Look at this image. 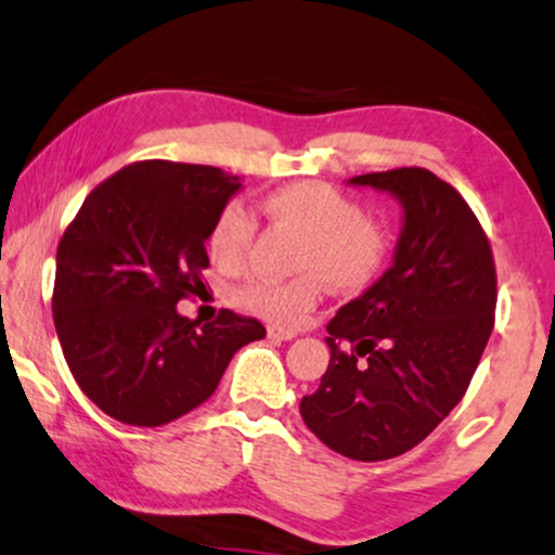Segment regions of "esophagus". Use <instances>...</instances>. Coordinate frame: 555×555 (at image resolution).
<instances>
[{"label":"esophagus","mask_w":555,"mask_h":555,"mask_svg":"<svg viewBox=\"0 0 555 555\" xmlns=\"http://www.w3.org/2000/svg\"><path fill=\"white\" fill-rule=\"evenodd\" d=\"M267 337H270L272 341H288L296 337V332L283 330V326H267Z\"/></svg>","instance_id":"1"}]
</instances>
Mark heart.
I'll return each instance as SVG.
<instances>
[{
    "label": "heart",
    "instance_id": "b5f03b06",
    "mask_svg": "<svg viewBox=\"0 0 555 555\" xmlns=\"http://www.w3.org/2000/svg\"><path fill=\"white\" fill-rule=\"evenodd\" d=\"M259 210L270 223L298 236L291 280L251 278L231 293L238 309L278 326H298L332 291H365L380 275L391 249L388 225L365 214L352 195L326 182H291L267 193ZM257 221L244 205L229 203L208 229V255L223 272L244 264Z\"/></svg>",
    "mask_w": 555,
    "mask_h": 555
}]
</instances>
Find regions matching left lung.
<instances>
[{"label": "left lung", "mask_w": 555, "mask_h": 555, "mask_svg": "<svg viewBox=\"0 0 555 555\" xmlns=\"http://www.w3.org/2000/svg\"><path fill=\"white\" fill-rule=\"evenodd\" d=\"M403 205L393 267L330 321L332 360L304 396L306 427L352 461H388L457 406L494 330L496 267L453 184L422 167L352 177Z\"/></svg>", "instance_id": "obj_1"}]
</instances>
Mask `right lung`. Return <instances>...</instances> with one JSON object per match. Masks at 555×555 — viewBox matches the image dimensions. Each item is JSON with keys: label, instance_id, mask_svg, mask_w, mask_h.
<instances>
[{"label": "right lung", "instance_id": "1", "mask_svg": "<svg viewBox=\"0 0 555 555\" xmlns=\"http://www.w3.org/2000/svg\"><path fill=\"white\" fill-rule=\"evenodd\" d=\"M238 188L205 164L133 162L100 182L66 225L53 324L74 380L113 420H180L214 396L238 347L267 334L229 309L203 326L177 313L205 288V238Z\"/></svg>", "mask_w": 555, "mask_h": 555}]
</instances>
